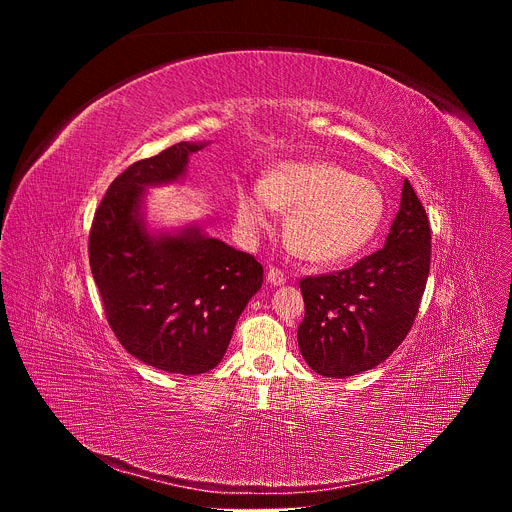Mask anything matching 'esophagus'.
<instances>
[{
    "instance_id": "1",
    "label": "esophagus",
    "mask_w": 512,
    "mask_h": 512,
    "mask_svg": "<svg viewBox=\"0 0 512 512\" xmlns=\"http://www.w3.org/2000/svg\"><path fill=\"white\" fill-rule=\"evenodd\" d=\"M267 281H269L271 285H283V283H285V273H283L281 269H277V267H271V269L267 271Z\"/></svg>"
}]
</instances>
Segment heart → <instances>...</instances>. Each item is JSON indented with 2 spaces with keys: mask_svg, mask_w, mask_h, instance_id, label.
I'll return each mask as SVG.
<instances>
[{
  "mask_svg": "<svg viewBox=\"0 0 512 512\" xmlns=\"http://www.w3.org/2000/svg\"><path fill=\"white\" fill-rule=\"evenodd\" d=\"M273 206L291 210L289 243L316 263L356 255L375 237L385 216L381 188L332 162H285L269 170L261 190L239 194V223L255 233L269 225Z\"/></svg>",
  "mask_w": 512,
  "mask_h": 512,
  "instance_id": "obj_1",
  "label": "heart"
}]
</instances>
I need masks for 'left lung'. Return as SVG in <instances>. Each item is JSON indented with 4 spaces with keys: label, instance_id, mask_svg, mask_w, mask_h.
Returning a JSON list of instances; mask_svg holds the SVG:
<instances>
[{
    "label": "left lung",
    "instance_id": "8db88e82",
    "mask_svg": "<svg viewBox=\"0 0 512 512\" xmlns=\"http://www.w3.org/2000/svg\"><path fill=\"white\" fill-rule=\"evenodd\" d=\"M431 261V229L409 180L385 247L352 267L300 279L306 316L300 352L322 377L344 379L381 364L409 334Z\"/></svg>",
    "mask_w": 512,
    "mask_h": 512
}]
</instances>
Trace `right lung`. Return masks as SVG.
Masks as SVG:
<instances>
[{"instance_id": "obj_1", "label": "right lung", "mask_w": 512, "mask_h": 512, "mask_svg": "<svg viewBox=\"0 0 512 512\" xmlns=\"http://www.w3.org/2000/svg\"><path fill=\"white\" fill-rule=\"evenodd\" d=\"M202 143L180 141L139 160L109 186L89 233V263L121 346L166 373L200 375L223 360L239 316L263 283L261 263L186 229L152 237L141 221L145 186L176 182Z\"/></svg>"}]
</instances>
